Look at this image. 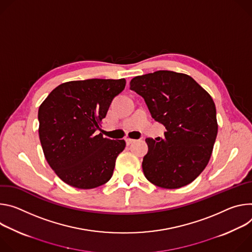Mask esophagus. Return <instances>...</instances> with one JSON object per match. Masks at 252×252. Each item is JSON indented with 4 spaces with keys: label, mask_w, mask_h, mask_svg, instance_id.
<instances>
[{
    "label": "esophagus",
    "mask_w": 252,
    "mask_h": 252,
    "mask_svg": "<svg viewBox=\"0 0 252 252\" xmlns=\"http://www.w3.org/2000/svg\"><path fill=\"white\" fill-rule=\"evenodd\" d=\"M125 141H126V144H127V145H130V144H132L135 140H134V139H131V138H126Z\"/></svg>",
    "instance_id": "obj_1"
}]
</instances>
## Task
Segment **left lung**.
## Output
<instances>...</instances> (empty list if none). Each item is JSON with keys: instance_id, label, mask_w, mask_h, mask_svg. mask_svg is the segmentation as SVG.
Instances as JSON below:
<instances>
[{"instance_id": "left-lung-1", "label": "left lung", "mask_w": 252, "mask_h": 252, "mask_svg": "<svg viewBox=\"0 0 252 252\" xmlns=\"http://www.w3.org/2000/svg\"><path fill=\"white\" fill-rule=\"evenodd\" d=\"M130 89L142 96L164 139H146L142 168L154 185L176 189L196 179L212 154L218 125L213 99L186 74L160 70L137 76Z\"/></svg>"}]
</instances>
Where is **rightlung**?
Returning a JSON list of instances; mask_svg holds the SVG:
<instances>
[{
  "label": "right lung",
  "instance_id": "right-lung-1",
  "mask_svg": "<svg viewBox=\"0 0 252 252\" xmlns=\"http://www.w3.org/2000/svg\"><path fill=\"white\" fill-rule=\"evenodd\" d=\"M125 79L70 81L56 87L39 107V137L51 168L70 186L92 189L112 177L124 140L103 137L100 124Z\"/></svg>",
  "mask_w": 252,
  "mask_h": 252
}]
</instances>
